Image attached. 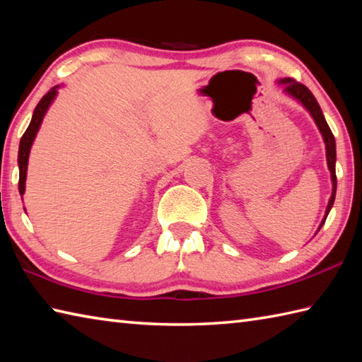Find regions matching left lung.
Segmentation results:
<instances>
[{
	"mask_svg": "<svg viewBox=\"0 0 362 362\" xmlns=\"http://www.w3.org/2000/svg\"><path fill=\"white\" fill-rule=\"evenodd\" d=\"M281 84H284V90L287 94H290L292 97H295L296 100L301 102L304 108H306L310 115H313L315 124L318 127V130L323 134V139H325V146H327V161H328V168L331 171V180H332V194H331V199L328 202V207H327V215H325L323 221L320 224V228L318 230L322 229L323 223L327 221V216L329 214V210L332 207V204H334V197H336V185H337V177H336V141H334V134L329 130V127L327 124V120H325V116L322 112L320 105L315 100V97L313 92H310L304 84L295 81L293 78H284V80L279 81Z\"/></svg>",
	"mask_w": 362,
	"mask_h": 362,
	"instance_id": "8db88e82",
	"label": "left lung"
}]
</instances>
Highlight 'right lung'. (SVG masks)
I'll return each mask as SVG.
<instances>
[{"label": "right lung", "mask_w": 362, "mask_h": 362, "mask_svg": "<svg viewBox=\"0 0 362 362\" xmlns=\"http://www.w3.org/2000/svg\"><path fill=\"white\" fill-rule=\"evenodd\" d=\"M56 88L58 86L49 89L47 94L40 98V102L37 103V106H35V110H34L31 124L20 139V147H18V169H20L18 191H20V194L25 193V182H26V169H28V157H30V148L33 146L35 133H37L39 127L42 124V119H44L49 103L53 102V98L56 95Z\"/></svg>", "instance_id": "1"}]
</instances>
